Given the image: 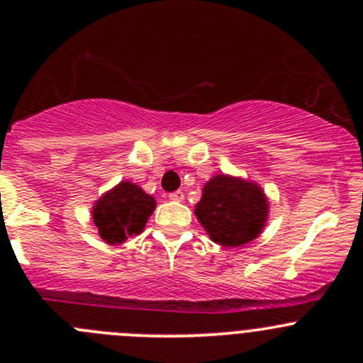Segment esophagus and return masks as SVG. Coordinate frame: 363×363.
Returning <instances> with one entry per match:
<instances>
[{
	"mask_svg": "<svg viewBox=\"0 0 363 363\" xmlns=\"http://www.w3.org/2000/svg\"><path fill=\"white\" fill-rule=\"evenodd\" d=\"M168 199L174 200V202H182V200H184V193H182L181 189H177V191L170 193V195H168Z\"/></svg>",
	"mask_w": 363,
	"mask_h": 363,
	"instance_id": "1",
	"label": "esophagus"
}]
</instances>
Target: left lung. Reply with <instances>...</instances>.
<instances>
[{"instance_id":"8db88e82","label":"left lung","mask_w":363,"mask_h":363,"mask_svg":"<svg viewBox=\"0 0 363 363\" xmlns=\"http://www.w3.org/2000/svg\"><path fill=\"white\" fill-rule=\"evenodd\" d=\"M269 202L255 182L216 175L205 184L195 214L216 244L239 247L251 242L265 225Z\"/></svg>"}]
</instances>
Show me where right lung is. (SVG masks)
Masks as SVG:
<instances>
[{
    "label": "right lung",
    "mask_w": 363,
    "mask_h": 363,
    "mask_svg": "<svg viewBox=\"0 0 363 363\" xmlns=\"http://www.w3.org/2000/svg\"><path fill=\"white\" fill-rule=\"evenodd\" d=\"M155 207L151 195L133 182L124 181L98 200L93 208V221L105 242L123 244L128 237L144 230Z\"/></svg>",
    "instance_id": "add662e5"
}]
</instances>
